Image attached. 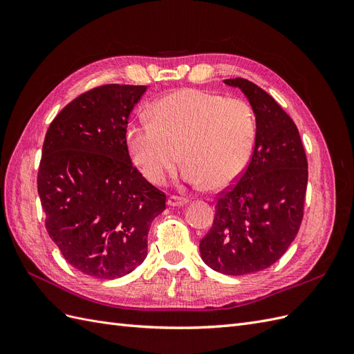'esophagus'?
Listing matches in <instances>:
<instances>
[{
  "mask_svg": "<svg viewBox=\"0 0 354 354\" xmlns=\"http://www.w3.org/2000/svg\"><path fill=\"white\" fill-rule=\"evenodd\" d=\"M167 203L169 207H185L187 203V199L186 198H180V196H174L171 195L167 201Z\"/></svg>",
  "mask_w": 354,
  "mask_h": 354,
  "instance_id": "obj_1",
  "label": "esophagus"
}]
</instances>
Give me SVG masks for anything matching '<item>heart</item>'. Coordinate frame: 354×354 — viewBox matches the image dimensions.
I'll return each mask as SVG.
<instances>
[{"label": "heart", "instance_id": "1", "mask_svg": "<svg viewBox=\"0 0 354 354\" xmlns=\"http://www.w3.org/2000/svg\"><path fill=\"white\" fill-rule=\"evenodd\" d=\"M149 120L127 128L128 152L152 185H164L181 160L192 186L221 190L248 167L255 145V118L241 99L181 88L156 100Z\"/></svg>", "mask_w": 354, "mask_h": 354}]
</instances>
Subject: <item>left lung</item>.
Returning a JSON list of instances; mask_svg holds the SVG:
<instances>
[{
  "mask_svg": "<svg viewBox=\"0 0 354 354\" xmlns=\"http://www.w3.org/2000/svg\"><path fill=\"white\" fill-rule=\"evenodd\" d=\"M224 84L248 99L255 115V145L238 183L217 199L212 227L199 251L212 270L241 276L274 264L295 239L308 171L297 127L272 95L243 78Z\"/></svg>",
  "mask_w": 354,
  "mask_h": 354,
  "instance_id": "obj_1",
  "label": "left lung"
}]
</instances>
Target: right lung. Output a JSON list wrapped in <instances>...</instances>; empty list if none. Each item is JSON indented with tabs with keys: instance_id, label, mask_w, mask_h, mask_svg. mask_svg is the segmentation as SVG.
<instances>
[{
	"instance_id": "add662e5",
	"label": "right lung",
	"mask_w": 354,
	"mask_h": 354,
	"mask_svg": "<svg viewBox=\"0 0 354 354\" xmlns=\"http://www.w3.org/2000/svg\"><path fill=\"white\" fill-rule=\"evenodd\" d=\"M146 85L108 84L72 100L42 146L38 195L46 227L65 260L84 274L116 279L147 255L151 223L164 192L128 155L127 125Z\"/></svg>"
}]
</instances>
